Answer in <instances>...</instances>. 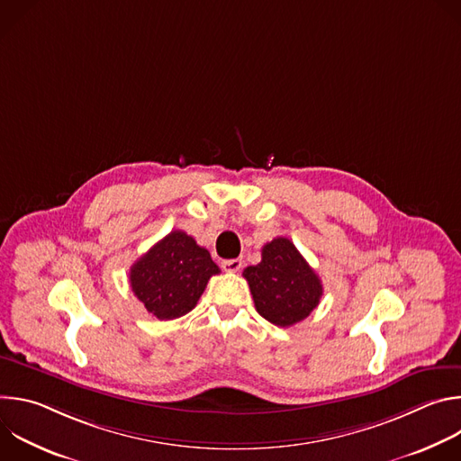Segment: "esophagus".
<instances>
[{"instance_id":"esophagus-1","label":"esophagus","mask_w":461,"mask_h":461,"mask_svg":"<svg viewBox=\"0 0 461 461\" xmlns=\"http://www.w3.org/2000/svg\"><path fill=\"white\" fill-rule=\"evenodd\" d=\"M221 267H222L224 272L235 274V272H239L242 268V260L240 258H226V260H222Z\"/></svg>"}]
</instances>
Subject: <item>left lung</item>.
Masks as SVG:
<instances>
[{
    "label": "left lung",
    "instance_id": "1",
    "mask_svg": "<svg viewBox=\"0 0 461 461\" xmlns=\"http://www.w3.org/2000/svg\"><path fill=\"white\" fill-rule=\"evenodd\" d=\"M257 312L277 326H292L317 308L322 285L304 257L286 237L262 246L258 265L242 272Z\"/></svg>",
    "mask_w": 461,
    "mask_h": 461
}]
</instances>
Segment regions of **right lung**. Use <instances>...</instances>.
I'll list each match as a JSON object with an SVG mask.
<instances>
[{
  "instance_id": "right-lung-1",
  "label": "right lung",
  "mask_w": 461,
  "mask_h": 461,
  "mask_svg": "<svg viewBox=\"0 0 461 461\" xmlns=\"http://www.w3.org/2000/svg\"><path fill=\"white\" fill-rule=\"evenodd\" d=\"M217 274L210 251L175 230L131 267L129 283L151 315L169 321L191 312Z\"/></svg>"
}]
</instances>
